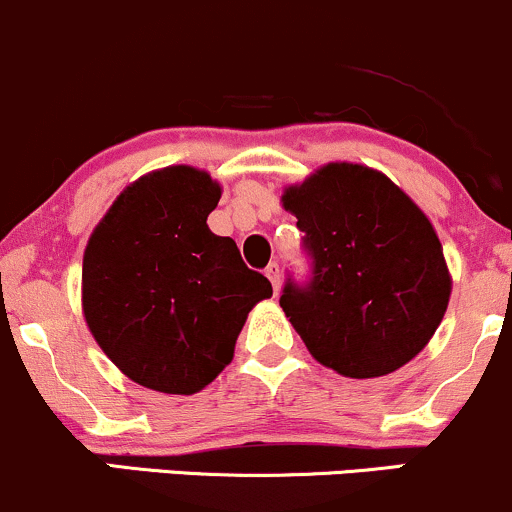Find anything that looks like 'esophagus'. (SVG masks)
<instances>
[{
  "label": "esophagus",
  "mask_w": 512,
  "mask_h": 512,
  "mask_svg": "<svg viewBox=\"0 0 512 512\" xmlns=\"http://www.w3.org/2000/svg\"><path fill=\"white\" fill-rule=\"evenodd\" d=\"M265 274H267L269 282H272L274 291H277V289H279V282H282V269H279L277 262H272V265H269V267L265 269Z\"/></svg>",
  "instance_id": "esophagus-1"
}]
</instances>
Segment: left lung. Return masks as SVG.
<instances>
[{
    "label": "left lung",
    "mask_w": 512,
    "mask_h": 512,
    "mask_svg": "<svg viewBox=\"0 0 512 512\" xmlns=\"http://www.w3.org/2000/svg\"><path fill=\"white\" fill-rule=\"evenodd\" d=\"M308 255V279L286 277L279 306L325 367L352 379L396 372L447 311L442 245L425 213L389 177L333 162L282 196Z\"/></svg>",
    "instance_id": "left-lung-1"
}]
</instances>
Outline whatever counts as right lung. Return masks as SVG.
<instances>
[{
  "label": "right lung",
  "mask_w": 512,
  "mask_h": 512,
  "mask_svg": "<svg viewBox=\"0 0 512 512\" xmlns=\"http://www.w3.org/2000/svg\"><path fill=\"white\" fill-rule=\"evenodd\" d=\"M221 187L194 167L145 174L114 201L84 250L82 306L106 357L162 393H196L233 359L265 274L206 218Z\"/></svg>",
  "instance_id": "right-lung-1"
}]
</instances>
